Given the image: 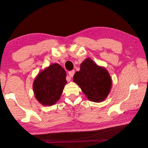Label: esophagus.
<instances>
[{
    "label": "esophagus",
    "instance_id": "1",
    "mask_svg": "<svg viewBox=\"0 0 148 148\" xmlns=\"http://www.w3.org/2000/svg\"><path fill=\"white\" fill-rule=\"evenodd\" d=\"M74 74V70L69 72V76H70V77H73ZM71 81V79H69L68 81Z\"/></svg>",
    "mask_w": 148,
    "mask_h": 148
}]
</instances>
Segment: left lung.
<instances>
[{
    "label": "left lung",
    "instance_id": "obj_1",
    "mask_svg": "<svg viewBox=\"0 0 148 148\" xmlns=\"http://www.w3.org/2000/svg\"><path fill=\"white\" fill-rule=\"evenodd\" d=\"M73 81L87 99L94 102L105 100L111 90L112 79L108 71L90 58L81 63L80 71L75 73Z\"/></svg>",
    "mask_w": 148,
    "mask_h": 148
}]
</instances>
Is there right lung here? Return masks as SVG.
I'll list each match as a JSON object with an SVG mask.
<instances>
[{
	"mask_svg": "<svg viewBox=\"0 0 148 148\" xmlns=\"http://www.w3.org/2000/svg\"><path fill=\"white\" fill-rule=\"evenodd\" d=\"M66 76L64 69L56 63L40 72L33 83V91L37 101L45 106L55 104L67 84Z\"/></svg>",
	"mask_w": 148,
	"mask_h": 148,
	"instance_id": "right-lung-1",
	"label": "right lung"
}]
</instances>
